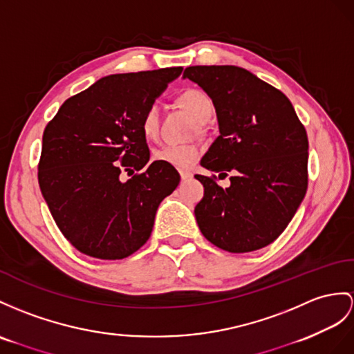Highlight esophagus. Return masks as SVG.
<instances>
[{
    "instance_id": "34e87169",
    "label": "esophagus",
    "mask_w": 354,
    "mask_h": 354,
    "mask_svg": "<svg viewBox=\"0 0 354 354\" xmlns=\"http://www.w3.org/2000/svg\"><path fill=\"white\" fill-rule=\"evenodd\" d=\"M192 172L191 171H186V169H180V177H182V180H189L192 178Z\"/></svg>"
}]
</instances>
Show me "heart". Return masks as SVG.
Segmentation results:
<instances>
[{
  "mask_svg": "<svg viewBox=\"0 0 354 354\" xmlns=\"http://www.w3.org/2000/svg\"><path fill=\"white\" fill-rule=\"evenodd\" d=\"M178 103L198 122H207L213 114V102L203 90L189 88L178 96ZM141 132L145 138L153 140L159 133V108L151 105L141 117ZM201 156V149L196 144H168L153 153L154 160L167 163L169 167L185 169L192 167Z\"/></svg>",
  "mask_w": 354,
  "mask_h": 354,
  "instance_id": "heart-1",
  "label": "heart"
}]
</instances>
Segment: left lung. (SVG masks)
<instances>
[{
	"label": "left lung",
	"mask_w": 354,
	"mask_h": 354,
	"mask_svg": "<svg viewBox=\"0 0 354 354\" xmlns=\"http://www.w3.org/2000/svg\"><path fill=\"white\" fill-rule=\"evenodd\" d=\"M183 77L209 94L219 136L201 167L228 176L196 174L204 186L195 218L210 243L232 254L252 252L287 228L308 189V135L288 97L237 66H192Z\"/></svg>",
	"instance_id": "left-lung-1"
}]
</instances>
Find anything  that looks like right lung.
I'll return each instance as SVG.
<instances>
[{
	"label": "right lung",
	"mask_w": 354,
	"mask_h": 354,
	"mask_svg": "<svg viewBox=\"0 0 354 354\" xmlns=\"http://www.w3.org/2000/svg\"><path fill=\"white\" fill-rule=\"evenodd\" d=\"M182 67L102 77L68 97L43 132L39 185L63 236L99 260H122L147 242L158 207L178 186L174 167L154 160L141 117Z\"/></svg>",
	"instance_id": "1"
}]
</instances>
